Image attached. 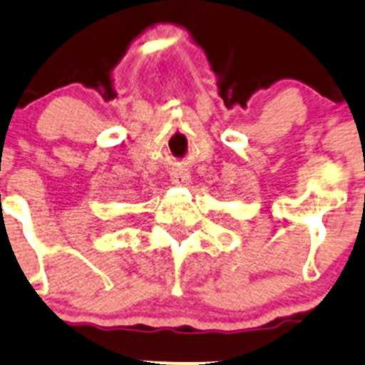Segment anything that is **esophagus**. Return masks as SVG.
Instances as JSON below:
<instances>
[{"instance_id":"34e87169","label":"esophagus","mask_w":365,"mask_h":365,"mask_svg":"<svg viewBox=\"0 0 365 365\" xmlns=\"http://www.w3.org/2000/svg\"><path fill=\"white\" fill-rule=\"evenodd\" d=\"M171 182L175 183V185L185 187V185H189V183H190V175L187 171L178 170V171H175L171 175Z\"/></svg>"}]
</instances>
